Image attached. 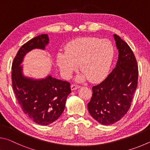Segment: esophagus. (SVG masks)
I'll return each instance as SVG.
<instances>
[{"label": "esophagus", "instance_id": "1", "mask_svg": "<svg viewBox=\"0 0 150 150\" xmlns=\"http://www.w3.org/2000/svg\"><path fill=\"white\" fill-rule=\"evenodd\" d=\"M81 87V86L79 85H75V84H73L71 86V88L72 91H74L77 89V88H79Z\"/></svg>", "mask_w": 150, "mask_h": 150}]
</instances>
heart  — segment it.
<instances>
[{
  "label": "heart",
  "instance_id": "b5f03b06",
  "mask_svg": "<svg viewBox=\"0 0 150 150\" xmlns=\"http://www.w3.org/2000/svg\"><path fill=\"white\" fill-rule=\"evenodd\" d=\"M114 54L113 45L108 40L79 38L65 45V53H57L56 63L65 79H69L79 64L83 73L77 77L79 81L88 78L91 81H98L107 75Z\"/></svg>",
  "mask_w": 150,
  "mask_h": 150
}]
</instances>
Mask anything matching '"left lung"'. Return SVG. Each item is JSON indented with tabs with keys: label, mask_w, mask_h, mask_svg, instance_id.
I'll list each match as a JSON object with an SVG mask.
<instances>
[{
	"label": "left lung",
	"mask_w": 150,
	"mask_h": 150,
	"mask_svg": "<svg viewBox=\"0 0 150 150\" xmlns=\"http://www.w3.org/2000/svg\"><path fill=\"white\" fill-rule=\"evenodd\" d=\"M118 59L116 67L100 84L92 87L88 103L92 117L103 125H110L123 117L131 106L138 86V67L132 50L127 43L114 35Z\"/></svg>",
	"instance_id": "obj_1"
}]
</instances>
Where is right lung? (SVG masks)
I'll list each match as a JSON object with an SVG mask.
<instances>
[{
	"label": "right lung",
	"instance_id": "right-lung-1",
	"mask_svg": "<svg viewBox=\"0 0 150 150\" xmlns=\"http://www.w3.org/2000/svg\"><path fill=\"white\" fill-rule=\"evenodd\" d=\"M48 43V35L42 34L24 44L12 62L11 74L12 88L22 110L35 123L44 126L54 122L62 115L71 92L70 83L50 75L40 80L27 78L20 65L28 52L35 48L44 50Z\"/></svg>",
	"mask_w": 150,
	"mask_h": 150
}]
</instances>
